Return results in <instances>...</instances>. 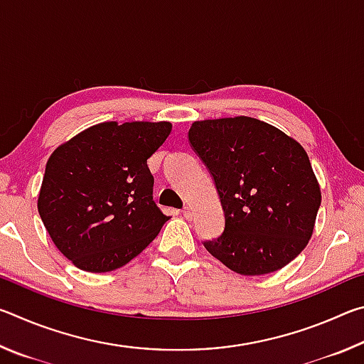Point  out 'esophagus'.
Segmentation results:
<instances>
[{"mask_svg":"<svg viewBox=\"0 0 364 364\" xmlns=\"http://www.w3.org/2000/svg\"><path fill=\"white\" fill-rule=\"evenodd\" d=\"M181 213H183V217L186 218V220H191V218H193V210H191L189 207H184Z\"/></svg>","mask_w":364,"mask_h":364,"instance_id":"obj_1","label":"esophagus"}]
</instances>
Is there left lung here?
<instances>
[{
    "label": "left lung",
    "mask_w": 364,
    "mask_h": 364,
    "mask_svg": "<svg viewBox=\"0 0 364 364\" xmlns=\"http://www.w3.org/2000/svg\"><path fill=\"white\" fill-rule=\"evenodd\" d=\"M188 136L213 176L225 212L223 234L204 247L244 276L291 263L310 241L321 204L304 147L245 115L194 122Z\"/></svg>",
    "instance_id": "left-lung-1"
}]
</instances>
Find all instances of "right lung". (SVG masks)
<instances>
[{"instance_id": "obj_1", "label": "right lung", "mask_w": 364, "mask_h": 364, "mask_svg": "<svg viewBox=\"0 0 364 364\" xmlns=\"http://www.w3.org/2000/svg\"><path fill=\"white\" fill-rule=\"evenodd\" d=\"M170 132V122H104L48 159L38 213L54 245L77 268L107 273L123 267L168 221L152 200L147 159Z\"/></svg>"}]
</instances>
